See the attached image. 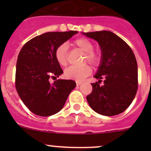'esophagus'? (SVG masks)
I'll use <instances>...</instances> for the list:
<instances>
[{
  "mask_svg": "<svg viewBox=\"0 0 151 151\" xmlns=\"http://www.w3.org/2000/svg\"><path fill=\"white\" fill-rule=\"evenodd\" d=\"M76 84H77V86H79V85H80L82 84V82H80V81H77V82H76Z\"/></svg>",
  "mask_w": 151,
  "mask_h": 151,
  "instance_id": "34e87169",
  "label": "esophagus"
}]
</instances>
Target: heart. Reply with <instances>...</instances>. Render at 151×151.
Here are the masks:
<instances>
[{
    "instance_id": "obj_1",
    "label": "heart",
    "mask_w": 151,
    "mask_h": 151,
    "mask_svg": "<svg viewBox=\"0 0 151 151\" xmlns=\"http://www.w3.org/2000/svg\"><path fill=\"white\" fill-rule=\"evenodd\" d=\"M74 45L85 53L84 63L87 61L93 66H97L100 62V56L93 51L94 45L89 39L86 38H80L74 42ZM68 57V47L66 44H61L55 51V58L60 66H66ZM91 68L89 66L77 67H68L64 71V77L68 80L82 81L89 76Z\"/></svg>"
}]
</instances>
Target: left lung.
<instances>
[{"label":"left lung","mask_w":151,"mask_h":151,"mask_svg":"<svg viewBox=\"0 0 151 151\" xmlns=\"http://www.w3.org/2000/svg\"><path fill=\"white\" fill-rule=\"evenodd\" d=\"M98 42L101 60L93 76V91L86 99L91 109L106 116L122 113L132 104L137 91V63L130 47L109 30L82 33ZM103 78L104 85L99 83Z\"/></svg>","instance_id":"left-lung-1"}]
</instances>
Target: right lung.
Instances as JSON below:
<instances>
[{
  "mask_svg": "<svg viewBox=\"0 0 151 151\" xmlns=\"http://www.w3.org/2000/svg\"><path fill=\"white\" fill-rule=\"evenodd\" d=\"M78 32H47L27 42L20 50L16 66V89L22 102L36 115L50 116L64 106L68 95L76 87L71 80L50 83L63 70L56 61V48Z\"/></svg>",
  "mask_w": 151,
  "mask_h": 151,
  "instance_id": "right-lung-1",
  "label": "right lung"
}]
</instances>
